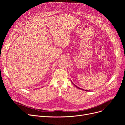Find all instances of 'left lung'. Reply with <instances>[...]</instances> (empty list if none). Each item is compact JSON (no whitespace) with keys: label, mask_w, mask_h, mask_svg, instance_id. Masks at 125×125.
I'll return each instance as SVG.
<instances>
[{"label":"left lung","mask_w":125,"mask_h":125,"mask_svg":"<svg viewBox=\"0 0 125 125\" xmlns=\"http://www.w3.org/2000/svg\"><path fill=\"white\" fill-rule=\"evenodd\" d=\"M71 82H72V83H73V82H72V81H71ZM73 85H74V86H75V87H77V88H78V89H80V90H83V89H81V88H79V87H78L77 86H76V85H75V84H73ZM84 91H88V90H85Z\"/></svg>","instance_id":"8db88e82"}]
</instances>
